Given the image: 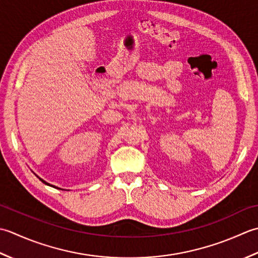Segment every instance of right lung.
Listing matches in <instances>:
<instances>
[{
	"label": "right lung",
	"instance_id": "obj_1",
	"mask_svg": "<svg viewBox=\"0 0 258 258\" xmlns=\"http://www.w3.org/2000/svg\"><path fill=\"white\" fill-rule=\"evenodd\" d=\"M36 177H38V176H36ZM39 179H40V180H41L42 182H44V183H45V185H48V186H51V187H54V188H56L55 186H53V185H50V183H49V182H46V181H44L43 179H41V178H40V177H39Z\"/></svg>",
	"mask_w": 258,
	"mask_h": 258
}]
</instances>
